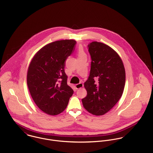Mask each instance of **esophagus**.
Segmentation results:
<instances>
[{
    "mask_svg": "<svg viewBox=\"0 0 153 153\" xmlns=\"http://www.w3.org/2000/svg\"><path fill=\"white\" fill-rule=\"evenodd\" d=\"M75 87H76V89H80V88H82L83 87V83H79V84L76 85Z\"/></svg>",
    "mask_w": 153,
    "mask_h": 153,
    "instance_id": "esophagus-1",
    "label": "esophagus"
}]
</instances>
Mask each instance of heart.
<instances>
[{
    "label": "heart",
    "mask_w": 153,
    "mask_h": 153,
    "mask_svg": "<svg viewBox=\"0 0 153 153\" xmlns=\"http://www.w3.org/2000/svg\"><path fill=\"white\" fill-rule=\"evenodd\" d=\"M78 54H79V56H80V55L85 54V53H84V52L82 49H79V51H78Z\"/></svg>",
    "instance_id": "heart-1"
}]
</instances>
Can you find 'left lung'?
Returning a JSON list of instances; mask_svg holds the SVG:
<instances>
[{"label":"left lung","instance_id":"left-lung-1","mask_svg":"<svg viewBox=\"0 0 153 153\" xmlns=\"http://www.w3.org/2000/svg\"><path fill=\"white\" fill-rule=\"evenodd\" d=\"M91 69L85 83L87 96L82 99L85 109L96 116L109 111L121 98L126 71L118 53L108 45L93 42L88 45Z\"/></svg>","mask_w":153,"mask_h":153}]
</instances>
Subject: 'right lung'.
Masks as SVG:
<instances>
[{
	"instance_id": "1",
	"label": "right lung",
	"mask_w": 153,
	"mask_h": 153,
	"mask_svg": "<svg viewBox=\"0 0 153 153\" xmlns=\"http://www.w3.org/2000/svg\"><path fill=\"white\" fill-rule=\"evenodd\" d=\"M76 43L72 39L49 43L34 54L29 64L27 73L29 92L37 106L49 115L62 113L73 94L64 68Z\"/></svg>"
}]
</instances>
